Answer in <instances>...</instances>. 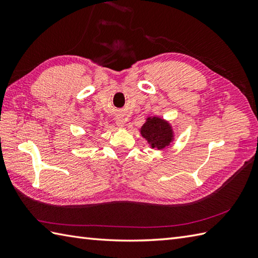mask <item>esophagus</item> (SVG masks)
I'll use <instances>...</instances> for the list:
<instances>
[{"instance_id": "esophagus-1", "label": "esophagus", "mask_w": 258, "mask_h": 258, "mask_svg": "<svg viewBox=\"0 0 258 258\" xmlns=\"http://www.w3.org/2000/svg\"><path fill=\"white\" fill-rule=\"evenodd\" d=\"M116 124H117V126H119V127H123V126L125 125V119L122 116H117L116 117Z\"/></svg>"}]
</instances>
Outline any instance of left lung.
Masks as SVG:
<instances>
[{
    "label": "left lung",
    "instance_id": "obj_1",
    "mask_svg": "<svg viewBox=\"0 0 258 258\" xmlns=\"http://www.w3.org/2000/svg\"><path fill=\"white\" fill-rule=\"evenodd\" d=\"M141 134L151 144L152 149L162 150L168 146L173 141V130L166 120L160 117H147L142 126Z\"/></svg>",
    "mask_w": 258,
    "mask_h": 258
}]
</instances>
